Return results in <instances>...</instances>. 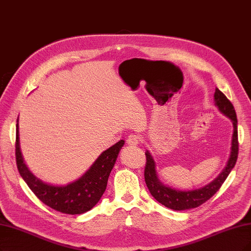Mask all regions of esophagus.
Returning <instances> with one entry per match:
<instances>
[{"label": "esophagus", "mask_w": 251, "mask_h": 251, "mask_svg": "<svg viewBox=\"0 0 251 251\" xmlns=\"http://www.w3.org/2000/svg\"><path fill=\"white\" fill-rule=\"evenodd\" d=\"M141 142V136L136 134H130L127 137V143L130 146H137Z\"/></svg>", "instance_id": "34e87169"}]
</instances>
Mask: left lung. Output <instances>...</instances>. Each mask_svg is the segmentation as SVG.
Instances as JSON below:
<instances>
[{
  "instance_id": "left-lung-1",
  "label": "left lung",
  "mask_w": 251,
  "mask_h": 251,
  "mask_svg": "<svg viewBox=\"0 0 251 251\" xmlns=\"http://www.w3.org/2000/svg\"><path fill=\"white\" fill-rule=\"evenodd\" d=\"M214 102L215 106H217L220 113L226 116L231 121L234 130L233 136H231V147L227 163L222 172L212 182L205 185V186L191 190H179L177 188L168 186V185L163 184L159 180L153 157L149 151H146L147 162L145 168V181L147 187L154 199L166 208L173 209L175 211H182L201 206V203L210 200L219 190L221 185L224 184L237 162L239 143L237 126L238 121L235 108L224 93L217 88L214 93Z\"/></svg>"
}]
</instances>
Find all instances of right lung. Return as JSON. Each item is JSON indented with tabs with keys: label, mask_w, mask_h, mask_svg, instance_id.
Returning a JSON list of instances; mask_svg holds the SVG:
<instances>
[{
	"label": "right lung",
	"mask_w": 251,
	"mask_h": 251,
	"mask_svg": "<svg viewBox=\"0 0 251 251\" xmlns=\"http://www.w3.org/2000/svg\"><path fill=\"white\" fill-rule=\"evenodd\" d=\"M125 142L121 140L102 152L90 169L75 181L53 185L38 179L25 163L20 147L18 118L16 124L15 156L18 172L27 186L46 206L65 214H81L94 207L106 189L109 174Z\"/></svg>",
	"instance_id": "add662e5"
}]
</instances>
